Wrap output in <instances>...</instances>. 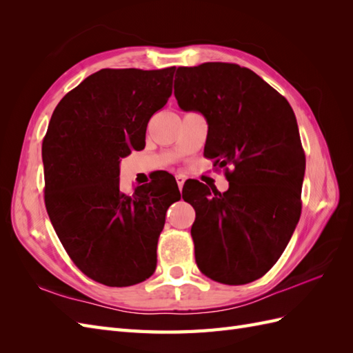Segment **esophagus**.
Returning a JSON list of instances; mask_svg holds the SVG:
<instances>
[{
  "instance_id": "34e87169",
  "label": "esophagus",
  "mask_w": 353,
  "mask_h": 353,
  "mask_svg": "<svg viewBox=\"0 0 353 353\" xmlns=\"http://www.w3.org/2000/svg\"><path fill=\"white\" fill-rule=\"evenodd\" d=\"M175 178H176V184H178V188H179V190H183V187H184V183H185V176H184V175H176Z\"/></svg>"
}]
</instances>
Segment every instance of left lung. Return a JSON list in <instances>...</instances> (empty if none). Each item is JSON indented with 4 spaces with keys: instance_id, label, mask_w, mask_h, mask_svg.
Returning a JSON list of instances; mask_svg holds the SVG:
<instances>
[{
    "instance_id": "left-lung-1",
    "label": "left lung",
    "mask_w": 353,
    "mask_h": 353,
    "mask_svg": "<svg viewBox=\"0 0 353 353\" xmlns=\"http://www.w3.org/2000/svg\"><path fill=\"white\" fill-rule=\"evenodd\" d=\"M174 88L181 109L205 116V156L225 168L230 183L225 193L199 183L187 196L199 270L222 284L252 283L280 259L301 218L305 152L294 112L234 63L178 68Z\"/></svg>"
}]
</instances>
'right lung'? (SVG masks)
<instances>
[{
    "label": "right lung",
    "mask_w": 353,
    "mask_h": 353,
    "mask_svg": "<svg viewBox=\"0 0 353 353\" xmlns=\"http://www.w3.org/2000/svg\"><path fill=\"white\" fill-rule=\"evenodd\" d=\"M175 66L101 69L68 92L42 141L46 208L63 248L91 280L128 287L152 276L170 200L160 184L119 190L121 159L141 150L150 117L172 94Z\"/></svg>",
    "instance_id": "obj_1"
}]
</instances>
